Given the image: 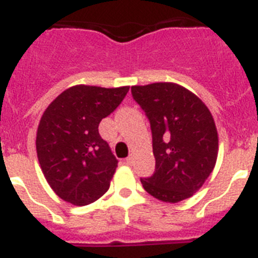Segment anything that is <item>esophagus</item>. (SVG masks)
Masks as SVG:
<instances>
[{
    "instance_id": "1",
    "label": "esophagus",
    "mask_w": 258,
    "mask_h": 258,
    "mask_svg": "<svg viewBox=\"0 0 258 258\" xmlns=\"http://www.w3.org/2000/svg\"><path fill=\"white\" fill-rule=\"evenodd\" d=\"M133 163V156H127L126 159H125V164H127V165H131V164Z\"/></svg>"
}]
</instances>
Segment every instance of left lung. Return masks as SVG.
<instances>
[{
    "instance_id": "1",
    "label": "left lung",
    "mask_w": 258,
    "mask_h": 258,
    "mask_svg": "<svg viewBox=\"0 0 258 258\" xmlns=\"http://www.w3.org/2000/svg\"><path fill=\"white\" fill-rule=\"evenodd\" d=\"M132 94L151 124L155 173L141 179L150 195L164 203L188 199L213 170L218 133L208 107L174 83L132 86Z\"/></svg>"
}]
</instances>
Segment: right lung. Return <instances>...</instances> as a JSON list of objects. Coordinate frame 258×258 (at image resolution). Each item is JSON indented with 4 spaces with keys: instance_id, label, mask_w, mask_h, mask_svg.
<instances>
[{
    "instance_id": "add662e5",
    "label": "right lung",
    "mask_w": 258,
    "mask_h": 258,
    "mask_svg": "<svg viewBox=\"0 0 258 258\" xmlns=\"http://www.w3.org/2000/svg\"><path fill=\"white\" fill-rule=\"evenodd\" d=\"M127 92L129 86H71L41 116L36 134L41 170L52 191L72 206H88L109 188L117 160L98 126Z\"/></svg>"
}]
</instances>
